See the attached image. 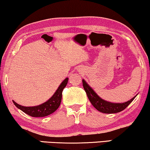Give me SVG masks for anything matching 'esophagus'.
Listing matches in <instances>:
<instances>
[{"mask_svg":"<svg viewBox=\"0 0 150 150\" xmlns=\"http://www.w3.org/2000/svg\"><path fill=\"white\" fill-rule=\"evenodd\" d=\"M79 69V70H80V71H81V69Z\"/></svg>","mask_w":150,"mask_h":150,"instance_id":"34e87169","label":"esophagus"}]
</instances>
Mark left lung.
<instances>
[{"instance_id":"left-lung-1","label":"left lung","mask_w":150,"mask_h":150,"mask_svg":"<svg viewBox=\"0 0 150 150\" xmlns=\"http://www.w3.org/2000/svg\"><path fill=\"white\" fill-rule=\"evenodd\" d=\"M83 85L84 89H85L86 93L87 95V97L89 98V101L91 102L92 105L98 111L104 112V113H116V112L122 111L134 100V98L137 96H135L132 99L126 102H123V103H113V102H110L102 99L94 91V90L88 85L87 82L84 79H83Z\"/></svg>"}]
</instances>
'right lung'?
I'll return each instance as SVG.
<instances>
[{
  "label": "right lung",
  "instance_id": "add662e5",
  "mask_svg": "<svg viewBox=\"0 0 150 150\" xmlns=\"http://www.w3.org/2000/svg\"><path fill=\"white\" fill-rule=\"evenodd\" d=\"M67 82H68V78H66L59 86L58 89L54 92L52 97L46 102H45L44 103L41 104L40 105L35 106H24L16 103L13 100V102L18 108L31 117H42L48 116L56 111L57 108L60 106L61 98H62V91L63 89L66 87Z\"/></svg>",
  "mask_w": 150,
  "mask_h": 150
}]
</instances>
